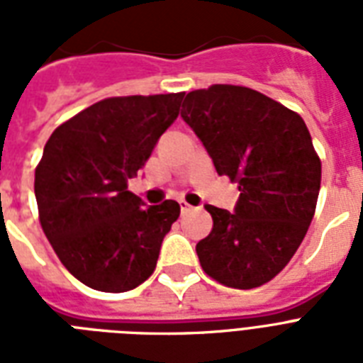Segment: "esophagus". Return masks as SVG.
<instances>
[{
  "label": "esophagus",
  "mask_w": 363,
  "mask_h": 363,
  "mask_svg": "<svg viewBox=\"0 0 363 363\" xmlns=\"http://www.w3.org/2000/svg\"><path fill=\"white\" fill-rule=\"evenodd\" d=\"M179 205H181V213H188V211H192V205H188L186 201H179Z\"/></svg>",
  "instance_id": "34e87169"
}]
</instances>
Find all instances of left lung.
I'll return each mask as SVG.
<instances>
[{
    "instance_id": "1",
    "label": "left lung",
    "mask_w": 363,
    "mask_h": 363,
    "mask_svg": "<svg viewBox=\"0 0 363 363\" xmlns=\"http://www.w3.org/2000/svg\"><path fill=\"white\" fill-rule=\"evenodd\" d=\"M218 175L239 184L233 213L205 205L213 230L196 245L215 281L248 290L290 262L315 215L322 165L303 118L245 86L186 94L181 111Z\"/></svg>"
}]
</instances>
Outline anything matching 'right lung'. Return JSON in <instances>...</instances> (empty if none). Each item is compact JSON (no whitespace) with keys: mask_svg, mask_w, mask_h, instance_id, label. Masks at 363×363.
<instances>
[{"mask_svg":"<svg viewBox=\"0 0 363 363\" xmlns=\"http://www.w3.org/2000/svg\"><path fill=\"white\" fill-rule=\"evenodd\" d=\"M184 94L109 98L54 130L35 169L43 232L60 262L99 292L133 290L152 275L181 215L173 199L145 205L128 190L179 116Z\"/></svg>","mask_w":363,"mask_h":363,"instance_id":"right-lung-1","label":"right lung"}]
</instances>
